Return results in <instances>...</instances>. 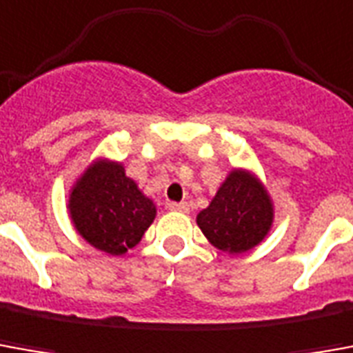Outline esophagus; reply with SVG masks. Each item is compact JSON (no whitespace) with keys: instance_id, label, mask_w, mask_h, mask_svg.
Listing matches in <instances>:
<instances>
[{"instance_id":"1","label":"esophagus","mask_w":353,"mask_h":353,"mask_svg":"<svg viewBox=\"0 0 353 353\" xmlns=\"http://www.w3.org/2000/svg\"><path fill=\"white\" fill-rule=\"evenodd\" d=\"M168 208L174 212H189V204L187 202H170Z\"/></svg>"}]
</instances>
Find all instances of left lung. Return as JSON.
<instances>
[{"label":"left lung","mask_w":353,"mask_h":353,"mask_svg":"<svg viewBox=\"0 0 353 353\" xmlns=\"http://www.w3.org/2000/svg\"><path fill=\"white\" fill-rule=\"evenodd\" d=\"M271 219L270 196L258 179L246 172H233L210 206L196 216V223L216 248L241 254L268 235Z\"/></svg>","instance_id":"left-lung-1"}]
</instances>
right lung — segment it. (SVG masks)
Masks as SVG:
<instances>
[{
    "mask_svg": "<svg viewBox=\"0 0 353 353\" xmlns=\"http://www.w3.org/2000/svg\"><path fill=\"white\" fill-rule=\"evenodd\" d=\"M68 208L78 233L112 256L134 248L157 214L152 201L125 177L120 164L112 162H97L85 170L70 194Z\"/></svg>",
    "mask_w": 353,
    "mask_h": 353,
    "instance_id": "obj_1",
    "label": "right lung"
}]
</instances>
